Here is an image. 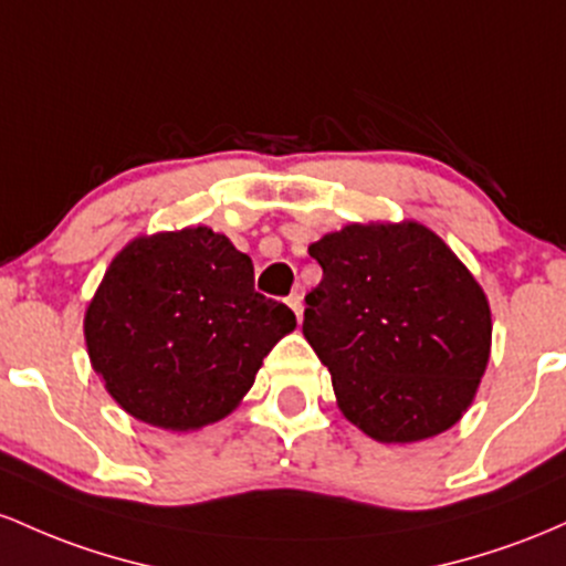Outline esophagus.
I'll return each mask as SVG.
<instances>
[{"label":"esophagus","instance_id":"1","mask_svg":"<svg viewBox=\"0 0 566 566\" xmlns=\"http://www.w3.org/2000/svg\"><path fill=\"white\" fill-rule=\"evenodd\" d=\"M285 304H289V307L294 310V315L302 321V296L300 294H291L289 300H285Z\"/></svg>","mask_w":566,"mask_h":566}]
</instances>
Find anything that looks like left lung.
I'll use <instances>...</instances> for the list:
<instances>
[{
    "instance_id": "left-lung-1",
    "label": "left lung",
    "mask_w": 566,
    "mask_h": 566,
    "mask_svg": "<svg viewBox=\"0 0 566 566\" xmlns=\"http://www.w3.org/2000/svg\"><path fill=\"white\" fill-rule=\"evenodd\" d=\"M323 281L304 339L332 371L336 406L379 443H415L462 420L492 350L473 272L420 221H368L310 245Z\"/></svg>"
}]
</instances>
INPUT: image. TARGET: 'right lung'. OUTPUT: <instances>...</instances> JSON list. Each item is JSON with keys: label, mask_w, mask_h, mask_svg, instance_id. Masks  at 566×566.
<instances>
[{"label": "right lung", "mask_w": 566, "mask_h": 566, "mask_svg": "<svg viewBox=\"0 0 566 566\" xmlns=\"http://www.w3.org/2000/svg\"><path fill=\"white\" fill-rule=\"evenodd\" d=\"M296 315L253 291V264L211 227L133 238L85 310L93 371L119 409L163 430L224 420Z\"/></svg>", "instance_id": "obj_1"}]
</instances>
